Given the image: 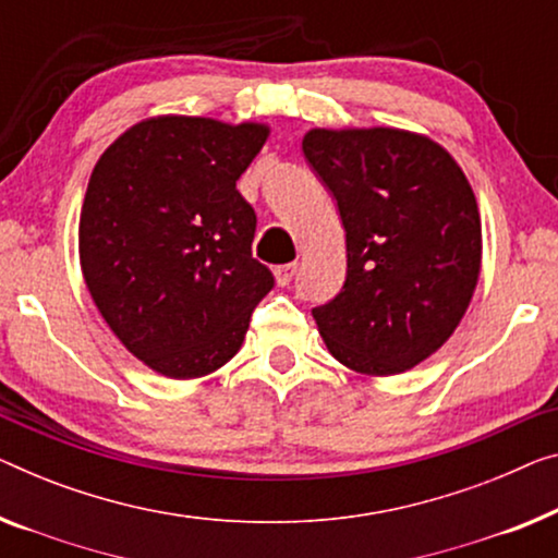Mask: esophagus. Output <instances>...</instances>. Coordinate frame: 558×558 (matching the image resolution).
I'll return each mask as SVG.
<instances>
[{
	"mask_svg": "<svg viewBox=\"0 0 558 558\" xmlns=\"http://www.w3.org/2000/svg\"><path fill=\"white\" fill-rule=\"evenodd\" d=\"M295 272H298V265L295 263L278 265V268H276V282H278V286H288V282L295 278Z\"/></svg>",
	"mask_w": 558,
	"mask_h": 558,
	"instance_id": "obj_1",
	"label": "esophagus"
}]
</instances>
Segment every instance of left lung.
I'll return each instance as SVG.
<instances>
[{
  "instance_id": "8db88e82",
  "label": "left lung",
  "mask_w": 558,
  "mask_h": 558,
  "mask_svg": "<svg viewBox=\"0 0 558 558\" xmlns=\"http://www.w3.org/2000/svg\"><path fill=\"white\" fill-rule=\"evenodd\" d=\"M303 153L345 228L343 290L313 307L320 336L363 376L409 371L451 338L476 290V195L444 147L409 130L315 128Z\"/></svg>"
}]
</instances>
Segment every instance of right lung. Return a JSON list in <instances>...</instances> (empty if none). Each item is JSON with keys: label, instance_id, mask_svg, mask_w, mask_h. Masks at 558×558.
Listing matches in <instances>:
<instances>
[{"label": "right lung", "instance_id": "add662e5", "mask_svg": "<svg viewBox=\"0 0 558 558\" xmlns=\"http://www.w3.org/2000/svg\"><path fill=\"white\" fill-rule=\"evenodd\" d=\"M268 124L162 114L99 157L80 215V265L122 345L168 378L218 371L243 345L272 272L235 182Z\"/></svg>", "mask_w": 558, "mask_h": 558}]
</instances>
